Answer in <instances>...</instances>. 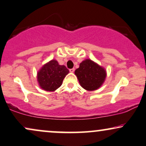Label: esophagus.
<instances>
[{
    "instance_id": "obj_1",
    "label": "esophagus",
    "mask_w": 146,
    "mask_h": 146,
    "mask_svg": "<svg viewBox=\"0 0 146 146\" xmlns=\"http://www.w3.org/2000/svg\"><path fill=\"white\" fill-rule=\"evenodd\" d=\"M69 71L71 72V73H73V72L75 71V69H74V68H73V69H70Z\"/></svg>"
}]
</instances>
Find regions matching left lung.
<instances>
[{"instance_id": "left-lung-1", "label": "left lung", "mask_w": 146, "mask_h": 146, "mask_svg": "<svg viewBox=\"0 0 146 146\" xmlns=\"http://www.w3.org/2000/svg\"><path fill=\"white\" fill-rule=\"evenodd\" d=\"M81 86L87 91H94L100 88L105 81L106 71L104 67L91 61L85 59L75 71Z\"/></svg>"}]
</instances>
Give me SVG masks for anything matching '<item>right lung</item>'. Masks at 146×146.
I'll list each match as a JSON object with an SVG mask.
<instances>
[{
	"mask_svg": "<svg viewBox=\"0 0 146 146\" xmlns=\"http://www.w3.org/2000/svg\"><path fill=\"white\" fill-rule=\"evenodd\" d=\"M69 72L65 65H60L57 61L51 60L38 71L37 81L40 87L46 91H55L62 85Z\"/></svg>",
	"mask_w": 146,
	"mask_h": 146,
	"instance_id": "add662e5",
	"label": "right lung"
}]
</instances>
